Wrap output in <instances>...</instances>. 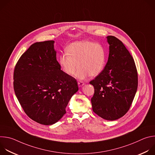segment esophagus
Segmentation results:
<instances>
[{
  "mask_svg": "<svg viewBox=\"0 0 155 155\" xmlns=\"http://www.w3.org/2000/svg\"><path fill=\"white\" fill-rule=\"evenodd\" d=\"M78 84L79 87H81L82 86H83L84 84V83L83 81H78Z\"/></svg>",
  "mask_w": 155,
  "mask_h": 155,
  "instance_id": "esophagus-1",
  "label": "esophagus"
}]
</instances>
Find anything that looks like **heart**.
Listing matches in <instances>:
<instances>
[{"label":"heart","instance_id":"1","mask_svg":"<svg viewBox=\"0 0 155 155\" xmlns=\"http://www.w3.org/2000/svg\"><path fill=\"white\" fill-rule=\"evenodd\" d=\"M66 52L59 56V62L63 72L84 80L90 75L96 77L104 70L105 65V51L100 43L89 40L75 41L68 46Z\"/></svg>","mask_w":155,"mask_h":155}]
</instances>
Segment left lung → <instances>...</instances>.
I'll return each instance as SVG.
<instances>
[{
    "label": "left lung",
    "instance_id": "8db88e82",
    "mask_svg": "<svg viewBox=\"0 0 155 155\" xmlns=\"http://www.w3.org/2000/svg\"><path fill=\"white\" fill-rule=\"evenodd\" d=\"M106 38L108 61L103 71L90 82L94 87L91 104L96 114L114 121L129 110L137 90L138 77L134 59L123 42L114 36Z\"/></svg>",
    "mask_w": 155,
    "mask_h": 155
}]
</instances>
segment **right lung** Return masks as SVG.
I'll list each match as a JSON object with an SVG mask.
<instances>
[{
    "label": "right lung",
    "mask_w": 155,
    "mask_h": 155,
    "mask_svg": "<svg viewBox=\"0 0 155 155\" xmlns=\"http://www.w3.org/2000/svg\"><path fill=\"white\" fill-rule=\"evenodd\" d=\"M54 41L36 42L24 53L15 66L13 87L26 115L44 125L58 122L78 91L76 80L61 70Z\"/></svg>",
    "instance_id": "add662e5"
}]
</instances>
